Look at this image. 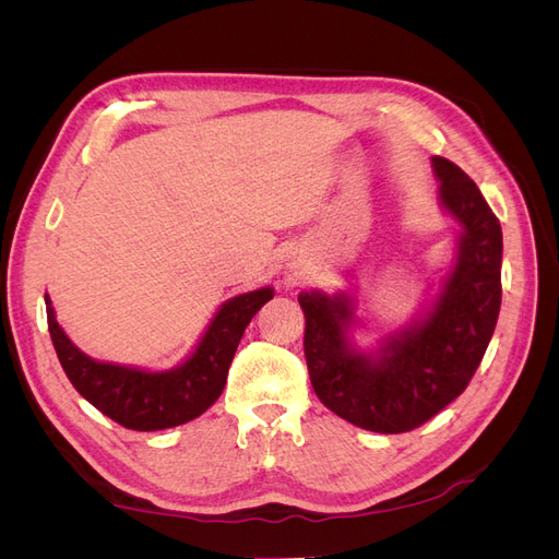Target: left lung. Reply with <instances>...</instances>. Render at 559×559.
<instances>
[{
  "label": "left lung",
  "mask_w": 559,
  "mask_h": 559,
  "mask_svg": "<svg viewBox=\"0 0 559 559\" xmlns=\"http://www.w3.org/2000/svg\"><path fill=\"white\" fill-rule=\"evenodd\" d=\"M443 210L462 226L456 261L431 310L376 352L349 341L347 294L300 292L306 361L319 401L352 425L403 433L425 425L468 386L501 308V226L478 186L448 158H431Z\"/></svg>",
  "instance_id": "8db88e82"
}]
</instances>
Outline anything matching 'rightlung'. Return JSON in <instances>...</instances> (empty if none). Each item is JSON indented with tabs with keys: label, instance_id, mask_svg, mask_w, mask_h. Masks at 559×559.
Here are the masks:
<instances>
[{
	"label": "right lung",
	"instance_id": "right-lung-1",
	"mask_svg": "<svg viewBox=\"0 0 559 559\" xmlns=\"http://www.w3.org/2000/svg\"><path fill=\"white\" fill-rule=\"evenodd\" d=\"M273 296L275 292L263 286L226 300L191 357L158 373L86 357L60 329L48 294L46 317L50 341L76 392L126 429L158 431L200 417L222 396L245 329Z\"/></svg>",
	"mask_w": 559,
	"mask_h": 559
}]
</instances>
